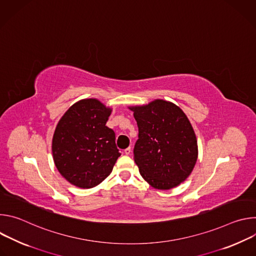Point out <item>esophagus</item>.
<instances>
[{
    "mask_svg": "<svg viewBox=\"0 0 256 256\" xmlns=\"http://www.w3.org/2000/svg\"><path fill=\"white\" fill-rule=\"evenodd\" d=\"M130 152H132L130 147H128V148H126V149H124V154H126V155H130Z\"/></svg>",
    "mask_w": 256,
    "mask_h": 256,
    "instance_id": "obj_1",
    "label": "esophagus"
}]
</instances>
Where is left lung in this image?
Masks as SVG:
<instances>
[{
	"mask_svg": "<svg viewBox=\"0 0 256 256\" xmlns=\"http://www.w3.org/2000/svg\"><path fill=\"white\" fill-rule=\"evenodd\" d=\"M138 128L134 159L142 177L161 190L178 186L198 160V140L182 109L163 99L128 106Z\"/></svg>",
	"mask_w": 256,
	"mask_h": 256,
	"instance_id": "8db88e82",
	"label": "left lung"
}]
</instances>
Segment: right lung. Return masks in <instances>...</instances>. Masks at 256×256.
<instances>
[{
	"label": "right lung",
	"instance_id": "add662e5",
	"mask_svg": "<svg viewBox=\"0 0 256 256\" xmlns=\"http://www.w3.org/2000/svg\"><path fill=\"white\" fill-rule=\"evenodd\" d=\"M112 109L96 98L72 104L58 120L52 151L56 169L70 184L92 188L112 173L120 156L106 122Z\"/></svg>",
	"mask_w": 256,
	"mask_h": 256
}]
</instances>
